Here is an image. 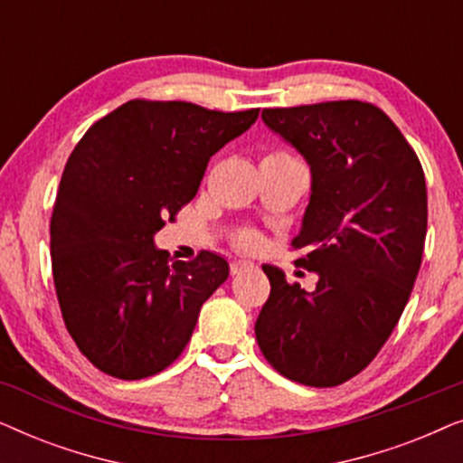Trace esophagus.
I'll list each match as a JSON object with an SVG mask.
<instances>
[{
    "label": "esophagus",
    "instance_id": "1",
    "mask_svg": "<svg viewBox=\"0 0 463 463\" xmlns=\"http://www.w3.org/2000/svg\"><path fill=\"white\" fill-rule=\"evenodd\" d=\"M249 268H252V263H249V261H244V259H236V261H232L230 263V271L233 276L236 274H242L244 269H249Z\"/></svg>",
    "mask_w": 463,
    "mask_h": 463
}]
</instances>
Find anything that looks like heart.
<instances>
[{
    "instance_id": "obj_1",
    "label": "heart",
    "mask_w": 463,
    "mask_h": 463,
    "mask_svg": "<svg viewBox=\"0 0 463 463\" xmlns=\"http://www.w3.org/2000/svg\"><path fill=\"white\" fill-rule=\"evenodd\" d=\"M268 157H293V156L284 149H276V151H271ZM233 244L242 250H252L259 244V236L252 230H240V232H236V236H233Z\"/></svg>"
}]
</instances>
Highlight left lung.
<instances>
[{"mask_svg":"<svg viewBox=\"0 0 463 463\" xmlns=\"http://www.w3.org/2000/svg\"><path fill=\"white\" fill-rule=\"evenodd\" d=\"M261 118L312 168L290 246L318 282L306 293L263 265L271 288L257 344L290 382L333 388L364 371L401 320L426 242V176L396 124L366 100L276 107Z\"/></svg>","mask_w":463,"mask_h":463,"instance_id":"obj_1","label":"left lung"}]
</instances>
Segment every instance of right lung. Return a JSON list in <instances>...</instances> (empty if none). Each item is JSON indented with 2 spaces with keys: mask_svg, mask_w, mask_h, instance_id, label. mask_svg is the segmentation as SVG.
I'll list each match as a JSON object with an SVG mask.
<instances>
[{
  "mask_svg": "<svg viewBox=\"0 0 463 463\" xmlns=\"http://www.w3.org/2000/svg\"><path fill=\"white\" fill-rule=\"evenodd\" d=\"M259 109L135 99L94 122L69 156L50 219L52 278L80 352L118 379L175 363L230 265L211 250L173 261L154 233L198 194L211 156Z\"/></svg>",
  "mask_w": 463,
  "mask_h": 463,
  "instance_id": "right-lung-1",
  "label": "right lung"
}]
</instances>
